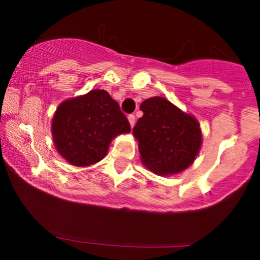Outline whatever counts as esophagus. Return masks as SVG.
Returning a JSON list of instances; mask_svg holds the SVG:
<instances>
[{"label":"esophagus","mask_w":260,"mask_h":260,"mask_svg":"<svg viewBox=\"0 0 260 260\" xmlns=\"http://www.w3.org/2000/svg\"><path fill=\"white\" fill-rule=\"evenodd\" d=\"M128 122H129V124H131V127H135V124H136V117L133 114H131V115H128Z\"/></svg>","instance_id":"esophagus-1"}]
</instances>
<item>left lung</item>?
<instances>
[{
	"label": "left lung",
	"mask_w": 260,
	"mask_h": 260,
	"mask_svg": "<svg viewBox=\"0 0 260 260\" xmlns=\"http://www.w3.org/2000/svg\"><path fill=\"white\" fill-rule=\"evenodd\" d=\"M143 112L133 128L141 162L158 176L180 174L193 164L203 145L200 123L162 96L140 106Z\"/></svg>",
	"instance_id": "obj_1"
}]
</instances>
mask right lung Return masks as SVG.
<instances>
[{"instance_id": "1", "label": "right lung", "mask_w": 260, "mask_h": 260, "mask_svg": "<svg viewBox=\"0 0 260 260\" xmlns=\"http://www.w3.org/2000/svg\"><path fill=\"white\" fill-rule=\"evenodd\" d=\"M129 132V123L118 103L102 89L65 99L51 120L57 153L78 167L98 164L107 156L112 141Z\"/></svg>"}]
</instances>
